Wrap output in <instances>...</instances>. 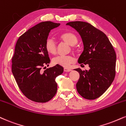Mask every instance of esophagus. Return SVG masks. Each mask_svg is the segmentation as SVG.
Listing matches in <instances>:
<instances>
[{
  "label": "esophagus",
  "mask_w": 126,
  "mask_h": 126,
  "mask_svg": "<svg viewBox=\"0 0 126 126\" xmlns=\"http://www.w3.org/2000/svg\"><path fill=\"white\" fill-rule=\"evenodd\" d=\"M71 70H71L70 69H69V68H67V67L64 68V72H70Z\"/></svg>",
  "instance_id": "esophagus-1"
}]
</instances>
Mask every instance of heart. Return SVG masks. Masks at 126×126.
Returning <instances> with one entry per match:
<instances>
[{"instance_id": "1", "label": "heart", "mask_w": 126, "mask_h": 126, "mask_svg": "<svg viewBox=\"0 0 126 126\" xmlns=\"http://www.w3.org/2000/svg\"><path fill=\"white\" fill-rule=\"evenodd\" d=\"M63 42L70 46H75L78 43V39L77 36L71 32L62 33L60 36ZM45 48L47 52L54 54L56 53L57 47L54 41L52 39L48 38L45 42ZM75 62V59L72 56H57L52 59V62L55 65H60L63 67H68L71 63Z\"/></svg>"}]
</instances>
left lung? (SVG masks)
Returning <instances> with one entry per match:
<instances>
[{"mask_svg": "<svg viewBox=\"0 0 126 126\" xmlns=\"http://www.w3.org/2000/svg\"><path fill=\"white\" fill-rule=\"evenodd\" d=\"M79 33L83 43L78 63L89 65V70L75 69L79 73L77 91L83 97H99L111 86L116 75V54L108 37L103 32L87 22L76 21L66 24Z\"/></svg>", "mask_w": 126, "mask_h": 126, "instance_id": "1", "label": "left lung"}]
</instances>
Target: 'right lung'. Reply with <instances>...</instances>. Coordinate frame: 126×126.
I'll use <instances>...</instances> for the list:
<instances>
[{
    "instance_id": "obj_1",
    "label": "right lung",
    "mask_w": 126,
    "mask_h": 126,
    "mask_svg": "<svg viewBox=\"0 0 126 126\" xmlns=\"http://www.w3.org/2000/svg\"><path fill=\"white\" fill-rule=\"evenodd\" d=\"M60 25L41 22L20 36L15 46L12 73L23 94L35 102L45 103L53 97L57 89L55 79L64 70L60 65L42 70L50 62L45 42L50 32Z\"/></svg>"
}]
</instances>
